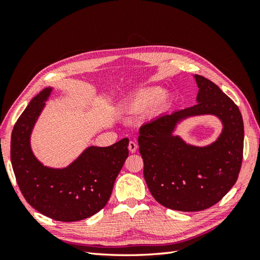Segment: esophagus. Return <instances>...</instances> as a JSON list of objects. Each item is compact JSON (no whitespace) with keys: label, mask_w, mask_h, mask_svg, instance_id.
Masks as SVG:
<instances>
[{"label":"esophagus","mask_w":260,"mask_h":260,"mask_svg":"<svg viewBox=\"0 0 260 260\" xmlns=\"http://www.w3.org/2000/svg\"><path fill=\"white\" fill-rule=\"evenodd\" d=\"M128 147H129V151L131 153H136L137 149H138V144L136 142H133V141H130Z\"/></svg>","instance_id":"34e87169"}]
</instances>
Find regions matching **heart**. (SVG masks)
I'll return each mask as SVG.
<instances>
[{"instance_id": "b5f03b06", "label": "heart", "mask_w": 260, "mask_h": 260, "mask_svg": "<svg viewBox=\"0 0 260 260\" xmlns=\"http://www.w3.org/2000/svg\"><path fill=\"white\" fill-rule=\"evenodd\" d=\"M170 93L167 90H160L157 86H148L138 90L125 100L121 108L127 113H140L148 107L151 114H159L169 105Z\"/></svg>"}]
</instances>
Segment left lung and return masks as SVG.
Instances as JSON below:
<instances>
[{
    "label": "left lung",
    "instance_id": "8db88e82",
    "mask_svg": "<svg viewBox=\"0 0 260 260\" xmlns=\"http://www.w3.org/2000/svg\"><path fill=\"white\" fill-rule=\"evenodd\" d=\"M193 78L199 86L196 105L145 122L139 136L149 192L160 205L180 211L204 210L217 204L237 182L243 158L239 107L205 77ZM205 114L217 116L223 124L214 143L198 147L174 135L180 122Z\"/></svg>",
    "mask_w": 260,
    "mask_h": 260
}]
</instances>
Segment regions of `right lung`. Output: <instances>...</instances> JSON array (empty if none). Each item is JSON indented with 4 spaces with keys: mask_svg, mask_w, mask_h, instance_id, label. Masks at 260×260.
<instances>
[{
    "mask_svg": "<svg viewBox=\"0 0 260 260\" xmlns=\"http://www.w3.org/2000/svg\"><path fill=\"white\" fill-rule=\"evenodd\" d=\"M53 88L36 95L14 125L11 160L23 198L39 212L57 221H79L103 208L129 155V139L106 146H88L64 168L43 165L31 148L32 130Z\"/></svg>",
    "mask_w": 260,
    "mask_h": 260,
    "instance_id": "1",
    "label": "right lung"
}]
</instances>
